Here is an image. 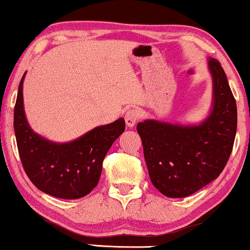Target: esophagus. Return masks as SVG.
Listing matches in <instances>:
<instances>
[{"mask_svg": "<svg viewBox=\"0 0 250 250\" xmlns=\"http://www.w3.org/2000/svg\"><path fill=\"white\" fill-rule=\"evenodd\" d=\"M140 117H141V111H140L139 109H129L125 116V125H127L128 127L133 128L134 125H136V122L139 121Z\"/></svg>", "mask_w": 250, "mask_h": 250, "instance_id": "obj_1", "label": "esophagus"}]
</instances>
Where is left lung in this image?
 Segmentation results:
<instances>
[{
  "label": "left lung",
  "instance_id": "obj_1",
  "mask_svg": "<svg viewBox=\"0 0 250 250\" xmlns=\"http://www.w3.org/2000/svg\"><path fill=\"white\" fill-rule=\"evenodd\" d=\"M213 103L199 125L159 120L137 123L151 183L167 197H187L219 177L233 150L237 108L226 73L209 57Z\"/></svg>",
  "mask_w": 250,
  "mask_h": 250
}]
</instances>
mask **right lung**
Here are the masks:
<instances>
[{
	"instance_id": "add662e5",
	"label": "right lung",
	"mask_w": 250,
	"mask_h": 250,
	"mask_svg": "<svg viewBox=\"0 0 250 250\" xmlns=\"http://www.w3.org/2000/svg\"><path fill=\"white\" fill-rule=\"evenodd\" d=\"M14 109V130L25 174L40 190L51 196L75 200L96 187L108 150L125 129V120L91 129L79 139L56 143L30 128L23 107V80Z\"/></svg>"
}]
</instances>
